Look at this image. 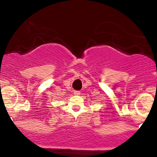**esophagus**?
<instances>
[{
	"mask_svg": "<svg viewBox=\"0 0 157 157\" xmlns=\"http://www.w3.org/2000/svg\"><path fill=\"white\" fill-rule=\"evenodd\" d=\"M74 94L76 95V96H78V95L80 94V91H74Z\"/></svg>",
	"mask_w": 157,
	"mask_h": 157,
	"instance_id": "esophagus-1",
	"label": "esophagus"
}]
</instances>
